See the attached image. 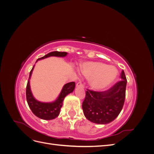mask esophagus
<instances>
[{"mask_svg": "<svg viewBox=\"0 0 154 154\" xmlns=\"http://www.w3.org/2000/svg\"><path fill=\"white\" fill-rule=\"evenodd\" d=\"M77 87H82V88H84V85H83V83L82 82H78L76 84Z\"/></svg>", "mask_w": 154, "mask_h": 154, "instance_id": "34e87169", "label": "esophagus"}]
</instances>
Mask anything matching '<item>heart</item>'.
Instances as JSON below:
<instances>
[{
  "label": "heart",
  "instance_id": "b5f03b06",
  "mask_svg": "<svg viewBox=\"0 0 154 154\" xmlns=\"http://www.w3.org/2000/svg\"><path fill=\"white\" fill-rule=\"evenodd\" d=\"M80 71L95 90H102L114 83L118 71L113 66L101 62H87L82 65Z\"/></svg>",
  "mask_w": 154,
  "mask_h": 154
}]
</instances>
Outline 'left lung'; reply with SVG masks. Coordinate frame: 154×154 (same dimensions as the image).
I'll return each instance as SVG.
<instances>
[{"label":"left lung","instance_id":"obj_1","mask_svg":"<svg viewBox=\"0 0 154 154\" xmlns=\"http://www.w3.org/2000/svg\"><path fill=\"white\" fill-rule=\"evenodd\" d=\"M122 80L103 92L87 89L82 109L85 118L90 122L101 125L114 121L122 111L125 99L127 78L123 70Z\"/></svg>","mask_w":154,"mask_h":154}]
</instances>
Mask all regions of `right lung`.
Here are the masks:
<instances>
[{
	"instance_id": "right-lung-1",
	"label": "right lung",
	"mask_w": 154,
	"mask_h": 154,
	"mask_svg": "<svg viewBox=\"0 0 154 154\" xmlns=\"http://www.w3.org/2000/svg\"><path fill=\"white\" fill-rule=\"evenodd\" d=\"M67 53L66 52H59V51H53L51 52L44 57L38 58L36 60L38 61L40 60L44 59L50 57H66ZM33 67L32 68L31 71L29 73V77L28 82L27 83L26 87V99L27 102L28 103L29 108L37 117L42 119L44 120H51L56 118L59 116L60 112V109L63 105V101L67 95L70 93L73 92L75 88V83L74 82H69L66 83V85L62 88V90L60 92V95L58 96V98L53 102L51 103H44V102H41L38 100H36L34 96H32V94L31 91L30 85H29V80L31 76V74L33 70Z\"/></svg>"
}]
</instances>
